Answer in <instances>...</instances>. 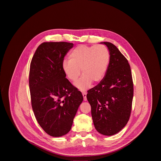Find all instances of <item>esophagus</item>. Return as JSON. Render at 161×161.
<instances>
[{
	"label": "esophagus",
	"instance_id": "34e87169",
	"mask_svg": "<svg viewBox=\"0 0 161 161\" xmlns=\"http://www.w3.org/2000/svg\"><path fill=\"white\" fill-rule=\"evenodd\" d=\"M82 95L83 96V100L85 101H86L87 99H86V92H82Z\"/></svg>",
	"mask_w": 161,
	"mask_h": 161
}]
</instances>
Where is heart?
<instances>
[{
    "mask_svg": "<svg viewBox=\"0 0 161 161\" xmlns=\"http://www.w3.org/2000/svg\"><path fill=\"white\" fill-rule=\"evenodd\" d=\"M68 60H64L62 68L67 78L76 82L81 75L80 80L75 84L76 88L85 91L90 88L92 81L98 83L105 76L110 60L108 48L104 45L87 46L81 44L73 50Z\"/></svg>",
    "mask_w": 161,
    "mask_h": 161,
    "instance_id": "heart-1",
    "label": "heart"
}]
</instances>
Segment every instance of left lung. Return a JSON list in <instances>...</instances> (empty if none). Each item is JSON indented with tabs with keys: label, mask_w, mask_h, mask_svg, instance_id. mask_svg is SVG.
<instances>
[{
	"label": "left lung",
	"mask_w": 161,
	"mask_h": 161,
	"mask_svg": "<svg viewBox=\"0 0 161 161\" xmlns=\"http://www.w3.org/2000/svg\"><path fill=\"white\" fill-rule=\"evenodd\" d=\"M108 48L110 60L104 78L88 90L86 98L96 129L104 136L120 132L129 121L133 98L130 67L113 44L102 42Z\"/></svg>",
	"instance_id": "obj_1"
}]
</instances>
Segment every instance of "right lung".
Instances as JSON below:
<instances>
[{"instance_id": "1", "label": "right lung", "mask_w": 161, "mask_h": 161, "mask_svg": "<svg viewBox=\"0 0 161 161\" xmlns=\"http://www.w3.org/2000/svg\"><path fill=\"white\" fill-rule=\"evenodd\" d=\"M73 43L41 44L31 60L29 87L36 119L42 129L53 137L70 131L82 94L67 78L62 68L64 58Z\"/></svg>"}]
</instances>
